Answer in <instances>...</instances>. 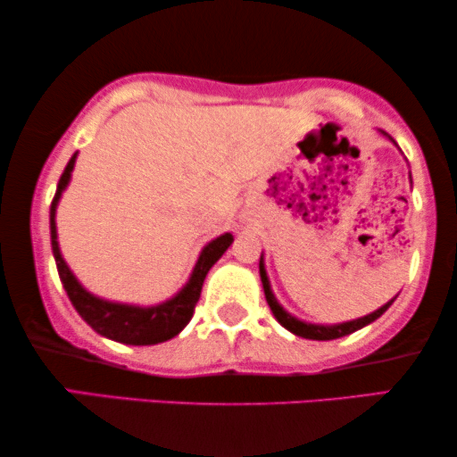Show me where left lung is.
Returning <instances> with one entry per match:
<instances>
[{
  "label": "left lung",
  "mask_w": 457,
  "mask_h": 457,
  "mask_svg": "<svg viewBox=\"0 0 457 457\" xmlns=\"http://www.w3.org/2000/svg\"><path fill=\"white\" fill-rule=\"evenodd\" d=\"M386 135V132H384ZM392 138V137H388ZM259 276H262V282H263V293H265V299H268V305L271 310V314H274V319L280 322L282 327L287 328V331L299 335V337H305V339H319V342H327V339H337V337H344V335H350L358 331V328L371 325L373 320H378L379 316L384 314L386 310L390 308L392 302L395 299H390L388 303H384L382 308L371 312V314L362 316V319H356V320H348V322H339V325H312V322H303L295 319V316H291L288 312L282 308V305L276 302L274 293H271V287H270V280H268V274H265V263H263V253H262V259H259Z\"/></svg>",
  "instance_id": "obj_1"
}]
</instances>
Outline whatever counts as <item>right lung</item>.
<instances>
[{"label": "right lung", "mask_w": 457, "mask_h": 457, "mask_svg": "<svg viewBox=\"0 0 457 457\" xmlns=\"http://www.w3.org/2000/svg\"><path fill=\"white\" fill-rule=\"evenodd\" d=\"M75 158L78 154L71 155V160L67 162L65 170L59 179V186H56L54 200L50 204V242H52V253H54L56 270H59L61 282L65 287L69 299H71L73 308L78 310V314L95 328L96 333L103 337L113 339V342L129 344V345H154L169 342L186 328V325L192 320L194 308L198 303L202 285H204L206 274L215 265L229 245L234 242L232 234H223L219 238L211 240L209 245L202 248L195 268L189 276L187 285L177 293L175 297H170L169 302H162L158 305H149V308H141V305H129V303H115L101 299L79 285L78 278L73 276V271L69 270L65 259L61 255L59 238H56V206L65 187L69 186V179H71Z\"/></svg>", "instance_id": "obj_1"}]
</instances>
